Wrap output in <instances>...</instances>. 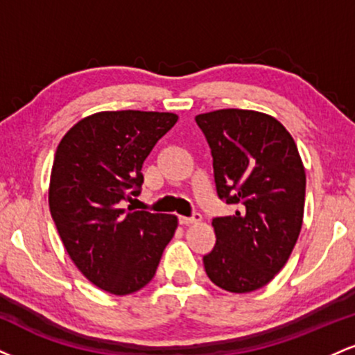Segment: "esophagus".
I'll list each match as a JSON object with an SVG mask.
<instances>
[{"instance_id": "1", "label": "esophagus", "mask_w": 355, "mask_h": 355, "mask_svg": "<svg viewBox=\"0 0 355 355\" xmlns=\"http://www.w3.org/2000/svg\"><path fill=\"white\" fill-rule=\"evenodd\" d=\"M200 220H202L200 214H193L191 217H178V222H180L182 225H191V223H198Z\"/></svg>"}]
</instances>
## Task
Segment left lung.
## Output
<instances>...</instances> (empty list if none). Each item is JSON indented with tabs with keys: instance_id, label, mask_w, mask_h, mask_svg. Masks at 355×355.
<instances>
[{
	"instance_id": "8db88e82",
	"label": "left lung",
	"mask_w": 355,
	"mask_h": 355,
	"mask_svg": "<svg viewBox=\"0 0 355 355\" xmlns=\"http://www.w3.org/2000/svg\"><path fill=\"white\" fill-rule=\"evenodd\" d=\"M210 146L220 200L237 205L215 217L214 250L203 255L209 279L245 294L279 274L299 239L305 170L294 138L266 113L227 108L195 116Z\"/></svg>"
}]
</instances>
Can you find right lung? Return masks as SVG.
<instances>
[{
	"label": "right lung",
	"mask_w": 355,
	"mask_h": 355,
	"mask_svg": "<svg viewBox=\"0 0 355 355\" xmlns=\"http://www.w3.org/2000/svg\"><path fill=\"white\" fill-rule=\"evenodd\" d=\"M173 113L101 112L60 141L50 178V211L70 259L92 284L115 295L153 279L177 217L133 210L141 165L177 123Z\"/></svg>",
	"instance_id": "add662e5"
}]
</instances>
